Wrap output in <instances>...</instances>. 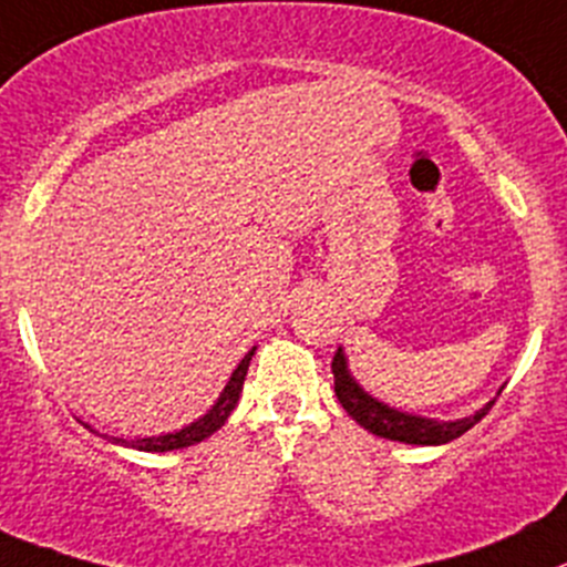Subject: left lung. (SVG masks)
Instances as JSON below:
<instances>
[{"label":"left lung","instance_id":"obj_1","mask_svg":"<svg viewBox=\"0 0 567 567\" xmlns=\"http://www.w3.org/2000/svg\"><path fill=\"white\" fill-rule=\"evenodd\" d=\"M332 378H336V396L338 403L343 405L352 420L361 427H367L374 436L391 439V442H405V444H447L453 439H458L462 433H467L475 422H481V416L489 414V409L495 405L486 403L484 409L475 411V414L464 416V420L453 422H439V420H425V416L403 414V411L389 409L380 400H374L372 394L361 389L355 383V378L349 374L347 358H343V349H338L336 358H332Z\"/></svg>","mask_w":567,"mask_h":567}]
</instances>
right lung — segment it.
<instances>
[{"mask_svg": "<svg viewBox=\"0 0 567 567\" xmlns=\"http://www.w3.org/2000/svg\"><path fill=\"white\" fill-rule=\"evenodd\" d=\"M251 355L254 349L248 352L246 358H243L240 363H237V369L231 372L229 383H226V389L220 391L218 403L212 405L209 411H206L200 420L189 422L187 427H182V431L176 433H164V436H145V439H123V436H105V433H100V436H105L109 442H116V444H125V447H136V451H147V453H164V451H182V447H189V444L195 442H204L206 436H212V433L218 431L220 425H224L226 420H229V414L235 411L237 400H240V391H243V380H246V372H248V363H251ZM97 433V431H94Z\"/></svg>", "mask_w": 567, "mask_h": 567, "instance_id": "1", "label": "right lung"}]
</instances>
